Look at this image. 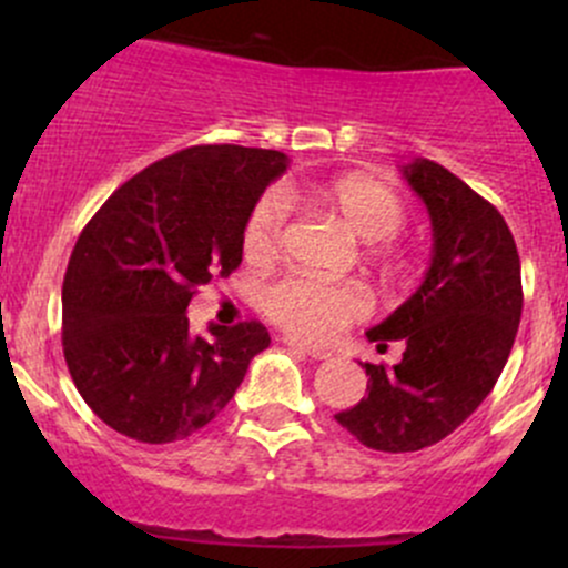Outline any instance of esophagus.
I'll return each instance as SVG.
<instances>
[{"label": "esophagus", "mask_w": 568, "mask_h": 568, "mask_svg": "<svg viewBox=\"0 0 568 568\" xmlns=\"http://www.w3.org/2000/svg\"><path fill=\"white\" fill-rule=\"evenodd\" d=\"M285 346L296 348V352L307 354V357H313V359H329V357H332V352H329V348H321V346H307V343H300V341H294V337H285Z\"/></svg>", "instance_id": "obj_1"}]
</instances>
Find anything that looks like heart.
I'll list each match as a JSON object with an SVG mask.
<instances>
[{
	"label": "heart",
	"instance_id": "1",
	"mask_svg": "<svg viewBox=\"0 0 568 568\" xmlns=\"http://www.w3.org/2000/svg\"><path fill=\"white\" fill-rule=\"evenodd\" d=\"M316 194L341 214L348 231L365 242H382L400 231L406 220L404 203L385 183L365 175L337 178L324 183ZM288 222V197L280 189H268L252 205L244 225V255L252 261L272 257L283 242ZM261 307L268 318L302 341H332L346 326L371 313V296L357 283H326V280L288 274L263 288Z\"/></svg>",
	"mask_w": 568,
	"mask_h": 568
}]
</instances>
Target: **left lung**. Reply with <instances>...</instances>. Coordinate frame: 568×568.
<instances>
[{"mask_svg":"<svg viewBox=\"0 0 568 568\" xmlns=\"http://www.w3.org/2000/svg\"><path fill=\"white\" fill-rule=\"evenodd\" d=\"M432 216L434 255L420 288L374 329L404 343L398 365L365 363L368 395L335 420L365 448L409 454L439 443L491 393L523 316L519 252L500 211L443 164L404 168Z\"/></svg>","mask_w":568,"mask_h":568,"instance_id":"obj_1","label":"left lung"}]
</instances>
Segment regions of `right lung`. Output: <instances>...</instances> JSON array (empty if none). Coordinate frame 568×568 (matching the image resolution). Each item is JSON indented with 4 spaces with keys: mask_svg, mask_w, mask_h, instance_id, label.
<instances>
[{
    "mask_svg": "<svg viewBox=\"0 0 568 568\" xmlns=\"http://www.w3.org/2000/svg\"><path fill=\"white\" fill-rule=\"evenodd\" d=\"M283 170L280 151L194 145L129 178L84 225L62 280V352L109 428L148 445L192 437L272 343L261 321L192 335L186 307L236 272L252 205Z\"/></svg>",
    "mask_w": 568,
    "mask_h": 568,
    "instance_id": "1",
    "label": "right lung"
}]
</instances>
